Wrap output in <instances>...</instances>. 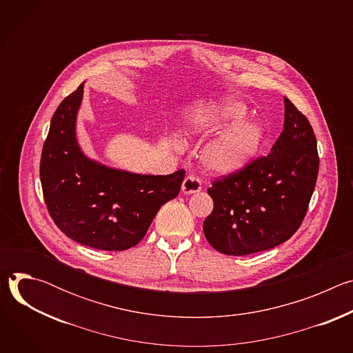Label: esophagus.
<instances>
[{
    "label": "esophagus",
    "mask_w": 353,
    "mask_h": 353,
    "mask_svg": "<svg viewBox=\"0 0 353 353\" xmlns=\"http://www.w3.org/2000/svg\"><path fill=\"white\" fill-rule=\"evenodd\" d=\"M201 188H203V185H201V180L192 174H188L184 180H183V184H181V191L187 195L190 194H195L198 191H201Z\"/></svg>",
    "instance_id": "1"
}]
</instances>
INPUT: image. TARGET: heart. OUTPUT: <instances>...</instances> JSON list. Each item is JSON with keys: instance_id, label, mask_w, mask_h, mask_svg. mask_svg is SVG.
I'll return each mask as SVG.
<instances>
[{"instance_id": "obj_1", "label": "heart", "mask_w": 353, "mask_h": 353, "mask_svg": "<svg viewBox=\"0 0 353 353\" xmlns=\"http://www.w3.org/2000/svg\"><path fill=\"white\" fill-rule=\"evenodd\" d=\"M244 109L239 103H230L221 112L222 121H239ZM264 139V130L253 121H241L229 127L203 150L204 166L219 174H228L243 169L253 159Z\"/></svg>"}]
</instances>
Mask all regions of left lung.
<instances>
[{
  "mask_svg": "<svg viewBox=\"0 0 353 353\" xmlns=\"http://www.w3.org/2000/svg\"><path fill=\"white\" fill-rule=\"evenodd\" d=\"M283 130L271 152L214 180V210L204 221L210 244L228 256L274 248L303 222L313 195L320 158L307 117L288 97Z\"/></svg>",
  "mask_w": 353,
  "mask_h": 353,
  "instance_id": "obj_1",
  "label": "left lung"
}]
</instances>
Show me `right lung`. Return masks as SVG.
Wrapping results in <instances>:
<instances>
[{"mask_svg":"<svg viewBox=\"0 0 353 353\" xmlns=\"http://www.w3.org/2000/svg\"><path fill=\"white\" fill-rule=\"evenodd\" d=\"M83 83L59 105L40 159L47 211L57 228L79 244L123 251L138 244L155 215L177 196L185 172L137 174L88 159L75 137Z\"/></svg>","mask_w":353,"mask_h":353,"instance_id":"right-lung-1","label":"right lung"}]
</instances>
